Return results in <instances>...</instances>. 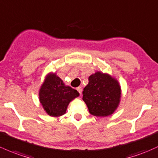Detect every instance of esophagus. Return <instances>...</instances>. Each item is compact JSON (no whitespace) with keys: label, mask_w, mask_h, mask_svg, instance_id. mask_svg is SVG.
<instances>
[{"label":"esophagus","mask_w":158,"mask_h":158,"mask_svg":"<svg viewBox=\"0 0 158 158\" xmlns=\"http://www.w3.org/2000/svg\"><path fill=\"white\" fill-rule=\"evenodd\" d=\"M76 89H77V91H78V92H79V94H82V88H81V87H78Z\"/></svg>","instance_id":"1"}]
</instances>
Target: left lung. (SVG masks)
<instances>
[{"mask_svg": "<svg viewBox=\"0 0 158 158\" xmlns=\"http://www.w3.org/2000/svg\"><path fill=\"white\" fill-rule=\"evenodd\" d=\"M82 100L89 113L95 117H107L119 105L121 89L119 82L107 73L96 72L89 78L82 92Z\"/></svg>", "mask_w": 158, "mask_h": 158, "instance_id": "8db88e82", "label": "left lung"}]
</instances>
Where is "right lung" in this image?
<instances>
[{
    "label": "right lung",
    "instance_id": "obj_1",
    "mask_svg": "<svg viewBox=\"0 0 158 158\" xmlns=\"http://www.w3.org/2000/svg\"><path fill=\"white\" fill-rule=\"evenodd\" d=\"M79 92L65 85L56 73H49L39 91V100L44 110L51 117H60L66 113L71 101Z\"/></svg>",
    "mask_w": 158,
    "mask_h": 158
}]
</instances>
